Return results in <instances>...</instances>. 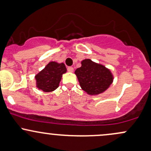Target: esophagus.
<instances>
[{"instance_id":"esophagus-1","label":"esophagus","mask_w":151,"mask_h":151,"mask_svg":"<svg viewBox=\"0 0 151 151\" xmlns=\"http://www.w3.org/2000/svg\"><path fill=\"white\" fill-rule=\"evenodd\" d=\"M68 71L70 73H73V67H68Z\"/></svg>"}]
</instances>
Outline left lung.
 <instances>
[{"label":"left lung","mask_w":151,"mask_h":151,"mask_svg":"<svg viewBox=\"0 0 151 151\" xmlns=\"http://www.w3.org/2000/svg\"><path fill=\"white\" fill-rule=\"evenodd\" d=\"M75 74L81 88L91 96L104 93L114 80L109 69L90 59L83 60L81 67L76 70Z\"/></svg>","instance_id":"8db88e82"}]
</instances>
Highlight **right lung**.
<instances>
[{"instance_id":"add662e5","label":"right lung","mask_w":151,"mask_h":151,"mask_svg":"<svg viewBox=\"0 0 151 151\" xmlns=\"http://www.w3.org/2000/svg\"><path fill=\"white\" fill-rule=\"evenodd\" d=\"M67 72L63 63L50 62L35 76L36 86L44 92H52L59 86L63 74Z\"/></svg>"}]
</instances>
